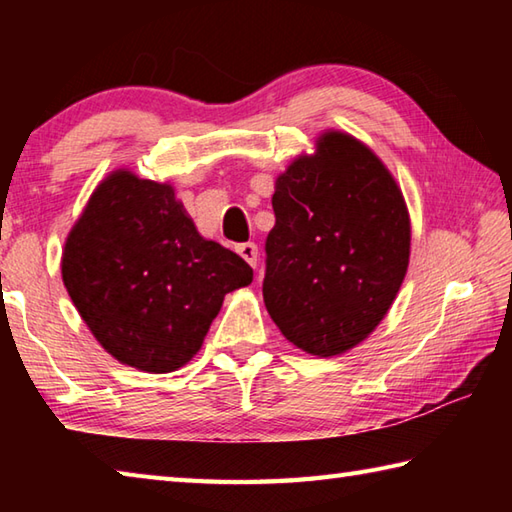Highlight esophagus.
Segmentation results:
<instances>
[{
    "mask_svg": "<svg viewBox=\"0 0 512 512\" xmlns=\"http://www.w3.org/2000/svg\"><path fill=\"white\" fill-rule=\"evenodd\" d=\"M237 253L246 259V262L250 264V266H257V246L253 244V241H248V244H239L237 246Z\"/></svg>",
    "mask_w": 512,
    "mask_h": 512,
    "instance_id": "obj_1",
    "label": "esophagus"
}]
</instances>
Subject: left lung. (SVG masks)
<instances>
[{
    "instance_id": "1",
    "label": "left lung",
    "mask_w": 512,
    "mask_h": 512,
    "mask_svg": "<svg viewBox=\"0 0 512 512\" xmlns=\"http://www.w3.org/2000/svg\"><path fill=\"white\" fill-rule=\"evenodd\" d=\"M264 302L287 341L316 357L354 348L391 309L409 266L400 187L368 146L325 133L275 180Z\"/></svg>"
}]
</instances>
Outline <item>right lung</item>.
<instances>
[{
	"instance_id": "obj_1",
	"label": "right lung",
	"mask_w": 512,
	"mask_h": 512,
	"mask_svg": "<svg viewBox=\"0 0 512 512\" xmlns=\"http://www.w3.org/2000/svg\"><path fill=\"white\" fill-rule=\"evenodd\" d=\"M63 282L112 357L171 372L201 350L225 293L253 282V268L198 235L171 185L115 171L69 232Z\"/></svg>"
}]
</instances>
